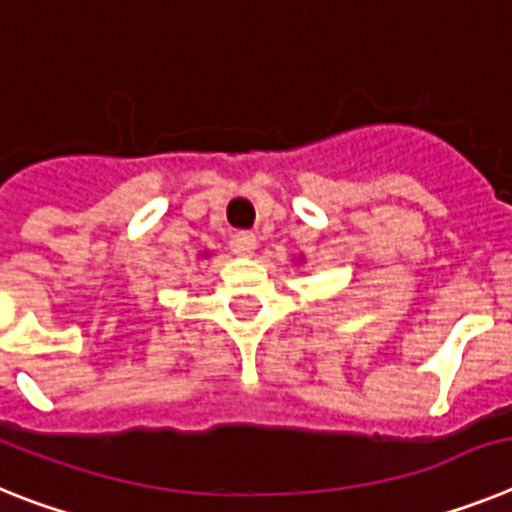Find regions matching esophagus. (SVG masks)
Here are the masks:
<instances>
[{
    "label": "esophagus",
    "mask_w": 512,
    "mask_h": 512,
    "mask_svg": "<svg viewBox=\"0 0 512 512\" xmlns=\"http://www.w3.org/2000/svg\"><path fill=\"white\" fill-rule=\"evenodd\" d=\"M231 252L239 257H252L257 250V237L252 231H237L234 237H231Z\"/></svg>",
    "instance_id": "34e87169"
}]
</instances>
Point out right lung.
Here are the masks:
<instances>
[{"label":"right lung","mask_w":512,"mask_h":512,"mask_svg":"<svg viewBox=\"0 0 512 512\" xmlns=\"http://www.w3.org/2000/svg\"><path fill=\"white\" fill-rule=\"evenodd\" d=\"M203 257H208V252H203Z\"/></svg>","instance_id":"add662e5"}]
</instances>
